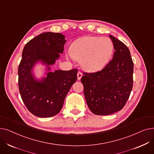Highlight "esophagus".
<instances>
[{
    "label": "esophagus",
    "instance_id": "34e87169",
    "mask_svg": "<svg viewBox=\"0 0 154 154\" xmlns=\"http://www.w3.org/2000/svg\"><path fill=\"white\" fill-rule=\"evenodd\" d=\"M82 72L79 71L78 73H77V79H78V80H80V79L82 78Z\"/></svg>",
    "mask_w": 154,
    "mask_h": 154
}]
</instances>
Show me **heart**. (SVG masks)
<instances>
[{
    "label": "heart",
    "mask_w": 154,
    "mask_h": 154,
    "mask_svg": "<svg viewBox=\"0 0 154 154\" xmlns=\"http://www.w3.org/2000/svg\"><path fill=\"white\" fill-rule=\"evenodd\" d=\"M114 48V44L109 38L87 36L73 42L69 54L72 59L81 61L84 69L97 71L108 63Z\"/></svg>",
    "instance_id": "heart-1"
}]
</instances>
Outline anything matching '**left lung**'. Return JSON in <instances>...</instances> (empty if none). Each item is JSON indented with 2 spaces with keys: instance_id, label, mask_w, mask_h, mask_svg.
Listing matches in <instances>:
<instances>
[{
  "instance_id": "8db88e82",
  "label": "left lung",
  "mask_w": 154,
  "mask_h": 154,
  "mask_svg": "<svg viewBox=\"0 0 154 154\" xmlns=\"http://www.w3.org/2000/svg\"><path fill=\"white\" fill-rule=\"evenodd\" d=\"M109 37L114 46L113 59L100 71L84 72L81 79L87 106L99 116L122 109L133 87L134 62L130 51L120 40Z\"/></svg>"
}]
</instances>
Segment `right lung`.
I'll use <instances>...</instances> for the list:
<instances>
[{
  "label": "right lung",
  "mask_w": 154,
  "mask_h": 154,
  "mask_svg": "<svg viewBox=\"0 0 154 154\" xmlns=\"http://www.w3.org/2000/svg\"><path fill=\"white\" fill-rule=\"evenodd\" d=\"M66 42L62 34L45 32L30 40L23 49L18 69L19 92L27 109L37 117H51L57 114L77 80L78 70L75 69L49 72L40 82L32 74V68L39 60L53 65L59 54L63 53Z\"/></svg>",
  "instance_id": "right-lung-1"
}]
</instances>
